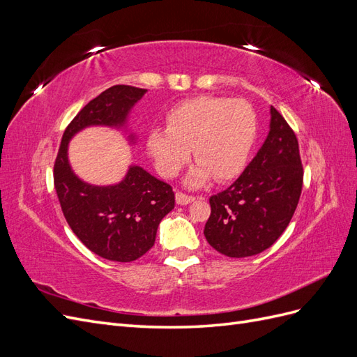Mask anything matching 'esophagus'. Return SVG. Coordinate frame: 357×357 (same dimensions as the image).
<instances>
[{"mask_svg": "<svg viewBox=\"0 0 357 357\" xmlns=\"http://www.w3.org/2000/svg\"><path fill=\"white\" fill-rule=\"evenodd\" d=\"M193 201H195V198H193V197L185 195V193H181V192H177V193H176V202H177L178 205H188V204H190V202H193Z\"/></svg>", "mask_w": 357, "mask_h": 357, "instance_id": "34e87169", "label": "esophagus"}]
</instances>
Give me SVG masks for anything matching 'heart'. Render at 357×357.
I'll list each match as a JSON object with an SVG mask.
<instances>
[{"label":"heart","instance_id":"1","mask_svg":"<svg viewBox=\"0 0 357 357\" xmlns=\"http://www.w3.org/2000/svg\"><path fill=\"white\" fill-rule=\"evenodd\" d=\"M257 121L252 105L223 96H195L167 114V129L147 134L149 155L162 176L176 177L190 160L198 164L186 177L189 188L211 180L226 181L244 169L255 144Z\"/></svg>","mask_w":357,"mask_h":357}]
</instances>
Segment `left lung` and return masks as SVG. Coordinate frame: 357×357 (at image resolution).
I'll use <instances>...</instances> for the list:
<instances>
[{
  "mask_svg": "<svg viewBox=\"0 0 357 357\" xmlns=\"http://www.w3.org/2000/svg\"><path fill=\"white\" fill-rule=\"evenodd\" d=\"M262 147L232 185L210 198L204 235L219 253L248 257L271 247L299 202L302 171L295 132L274 107Z\"/></svg>",
  "mask_w": 357,
  "mask_h": 357,
  "instance_id": "1",
  "label": "left lung"
}]
</instances>
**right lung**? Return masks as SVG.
Masks as SVG:
<instances>
[{
	"label": "right lung",
	"mask_w": 357,
	"mask_h": 357,
	"mask_svg": "<svg viewBox=\"0 0 357 357\" xmlns=\"http://www.w3.org/2000/svg\"><path fill=\"white\" fill-rule=\"evenodd\" d=\"M147 89L117 84L86 104L67 126L53 169L56 195L67 223L91 252L114 262H132L155 244L160 220L174 208V192L139 165H129L114 185L98 186L82 180L71 168L68 144L89 126H107L137 137L128 129L134 105Z\"/></svg>",
	"instance_id": "obj_1"
}]
</instances>
